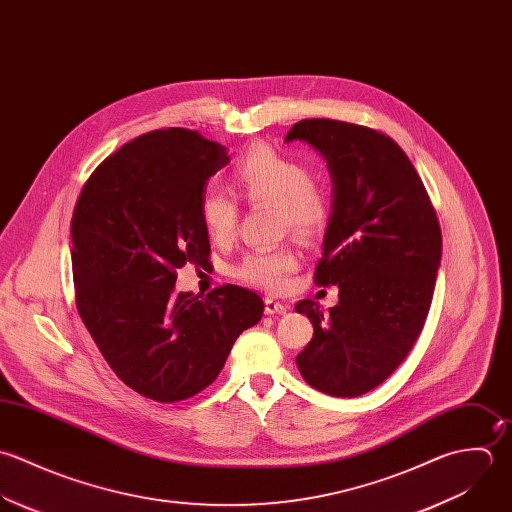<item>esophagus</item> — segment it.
<instances>
[{
    "instance_id": "obj_1",
    "label": "esophagus",
    "mask_w": 512,
    "mask_h": 512,
    "mask_svg": "<svg viewBox=\"0 0 512 512\" xmlns=\"http://www.w3.org/2000/svg\"><path fill=\"white\" fill-rule=\"evenodd\" d=\"M264 312H266L268 316L286 314V312H288V306L282 304V302H278V300H274V298H266V300H264Z\"/></svg>"
}]
</instances>
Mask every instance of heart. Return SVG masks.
Here are the masks:
<instances>
[{"label":"heart","mask_w":512,"mask_h":512,"mask_svg":"<svg viewBox=\"0 0 512 512\" xmlns=\"http://www.w3.org/2000/svg\"><path fill=\"white\" fill-rule=\"evenodd\" d=\"M230 190L248 204H274L282 228L304 242L324 236L332 218V198L326 184L308 167L276 151L272 145H252L228 172ZM200 220L214 242L234 236L238 206L224 194H206L200 202ZM300 256L290 244L248 252L234 268V278L270 292L286 286Z\"/></svg>","instance_id":"1"}]
</instances>
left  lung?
I'll list each match as a JSON object with an SVG mask.
<instances>
[{
  "instance_id": "8db88e82",
  "label": "left lung",
  "mask_w": 512,
  "mask_h": 512,
  "mask_svg": "<svg viewBox=\"0 0 512 512\" xmlns=\"http://www.w3.org/2000/svg\"><path fill=\"white\" fill-rule=\"evenodd\" d=\"M306 141L332 176V218L318 286H338L324 314L296 304L314 324L298 353L302 377L336 397H357L385 381L419 338L441 264V228L423 180L387 135L332 119H304L284 141Z\"/></svg>"
}]
</instances>
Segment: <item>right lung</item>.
Segmentation results:
<instances>
[{
	"instance_id": "right-lung-1",
	"label": "right lung",
	"mask_w": 512,
	"mask_h": 512,
	"mask_svg": "<svg viewBox=\"0 0 512 512\" xmlns=\"http://www.w3.org/2000/svg\"><path fill=\"white\" fill-rule=\"evenodd\" d=\"M228 163L226 147L196 131H151L93 171L73 210L79 316L117 377L153 401L208 387L264 314L262 298L234 284L206 298L174 290L178 268L210 264L200 202Z\"/></svg>"
}]
</instances>
